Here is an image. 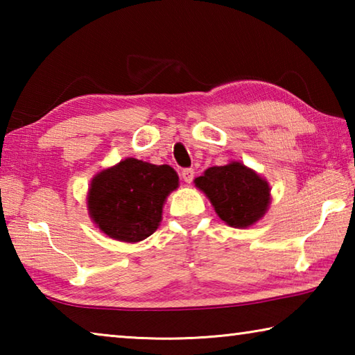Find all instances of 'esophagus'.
Segmentation results:
<instances>
[{
    "label": "esophagus",
    "mask_w": 355,
    "mask_h": 355,
    "mask_svg": "<svg viewBox=\"0 0 355 355\" xmlns=\"http://www.w3.org/2000/svg\"><path fill=\"white\" fill-rule=\"evenodd\" d=\"M194 171H192V169H183L182 171V178L184 180V182L186 183H191L192 182V180H194Z\"/></svg>",
    "instance_id": "1"
}]
</instances>
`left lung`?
<instances>
[{"instance_id":"8db88e82","label":"left lung","mask_w":355,"mask_h":355,"mask_svg":"<svg viewBox=\"0 0 355 355\" xmlns=\"http://www.w3.org/2000/svg\"><path fill=\"white\" fill-rule=\"evenodd\" d=\"M194 184L208 197L216 214L235 228L255 225L271 203L268 180L241 161L208 167Z\"/></svg>"}]
</instances>
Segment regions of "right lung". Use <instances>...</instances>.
I'll return each instance as SVG.
<instances>
[{
	"instance_id": "1",
	"label": "right lung",
	"mask_w": 355,
	"mask_h": 355,
	"mask_svg": "<svg viewBox=\"0 0 355 355\" xmlns=\"http://www.w3.org/2000/svg\"><path fill=\"white\" fill-rule=\"evenodd\" d=\"M178 184L171 166L125 158L95 173L86 197L87 211L107 238L139 243L159 227L167 196Z\"/></svg>"
}]
</instances>
